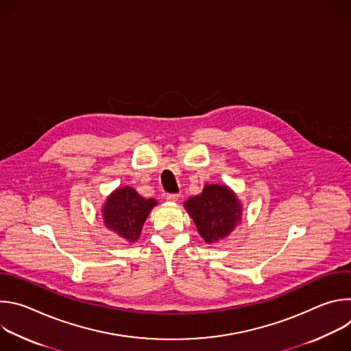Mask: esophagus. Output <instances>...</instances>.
<instances>
[{"label": "esophagus", "mask_w": 351, "mask_h": 351, "mask_svg": "<svg viewBox=\"0 0 351 351\" xmlns=\"http://www.w3.org/2000/svg\"><path fill=\"white\" fill-rule=\"evenodd\" d=\"M167 202H169V203H176L178 199H179V194H167Z\"/></svg>", "instance_id": "1"}]
</instances>
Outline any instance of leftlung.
<instances>
[{
  "label": "left lung",
  "instance_id": "obj_1",
  "mask_svg": "<svg viewBox=\"0 0 351 351\" xmlns=\"http://www.w3.org/2000/svg\"><path fill=\"white\" fill-rule=\"evenodd\" d=\"M183 207L207 244L225 240L243 217L237 194L226 184H206L202 193L187 198Z\"/></svg>",
  "mask_w": 351,
  "mask_h": 351
}]
</instances>
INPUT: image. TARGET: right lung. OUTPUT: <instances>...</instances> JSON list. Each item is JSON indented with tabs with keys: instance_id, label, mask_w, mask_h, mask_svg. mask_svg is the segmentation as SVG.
Here are the masks:
<instances>
[{
	"instance_id": "1",
	"label": "right lung",
	"mask_w": 351,
	"mask_h": 351,
	"mask_svg": "<svg viewBox=\"0 0 351 351\" xmlns=\"http://www.w3.org/2000/svg\"><path fill=\"white\" fill-rule=\"evenodd\" d=\"M156 206H158L156 198H144L130 186L118 187L107 197L103 206V222L107 229L125 241L134 243L140 237L148 214Z\"/></svg>"
}]
</instances>
